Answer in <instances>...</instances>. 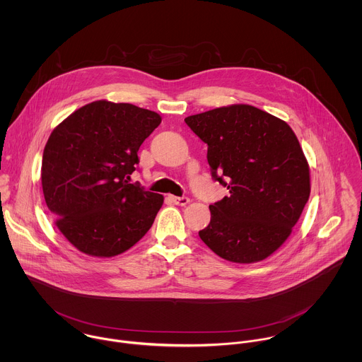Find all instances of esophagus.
Wrapping results in <instances>:
<instances>
[{
  "instance_id": "obj_1",
  "label": "esophagus",
  "mask_w": 362,
  "mask_h": 362,
  "mask_svg": "<svg viewBox=\"0 0 362 362\" xmlns=\"http://www.w3.org/2000/svg\"><path fill=\"white\" fill-rule=\"evenodd\" d=\"M170 199L178 206H185L189 204V199L187 197H170Z\"/></svg>"
}]
</instances>
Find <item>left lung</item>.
<instances>
[{"mask_svg": "<svg viewBox=\"0 0 362 362\" xmlns=\"http://www.w3.org/2000/svg\"><path fill=\"white\" fill-rule=\"evenodd\" d=\"M207 144L211 177L230 197L210 205L201 240L220 258L254 263L290 237L310 192V165L290 125L250 104L185 118Z\"/></svg>", "mask_w": 362, "mask_h": 362, "instance_id": "8db88e82", "label": "left lung"}]
</instances>
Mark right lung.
I'll return each mask as SVG.
<instances>
[{"label": "right lung", "instance_id": "obj_1", "mask_svg": "<svg viewBox=\"0 0 362 362\" xmlns=\"http://www.w3.org/2000/svg\"><path fill=\"white\" fill-rule=\"evenodd\" d=\"M160 122L155 111L98 100L54 128L42 187L57 228L78 251L111 258L152 227L164 198L129 181L141 145Z\"/></svg>", "mask_w": 362, "mask_h": 362}]
</instances>
